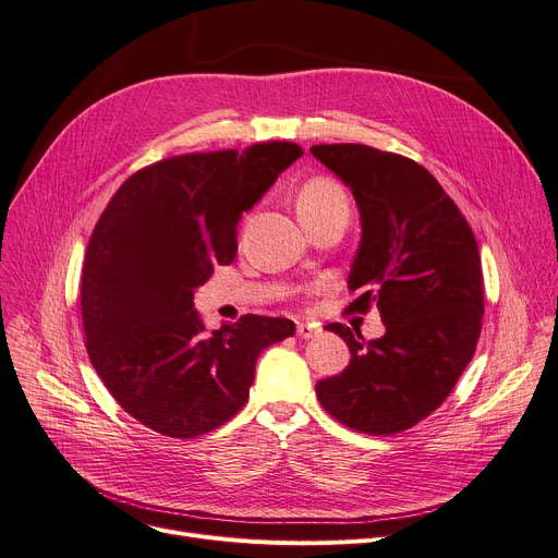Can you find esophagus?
I'll use <instances>...</instances> for the list:
<instances>
[{"mask_svg":"<svg viewBox=\"0 0 558 558\" xmlns=\"http://www.w3.org/2000/svg\"><path fill=\"white\" fill-rule=\"evenodd\" d=\"M320 330L314 326V324H307V320H299V326H296V335L301 337V339H312V337H316Z\"/></svg>","mask_w":558,"mask_h":558,"instance_id":"obj_1","label":"esophagus"}]
</instances>
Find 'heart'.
Masks as SVG:
<instances>
[{"instance_id": "obj_1", "label": "heart", "mask_w": 558, "mask_h": 558, "mask_svg": "<svg viewBox=\"0 0 558 558\" xmlns=\"http://www.w3.org/2000/svg\"><path fill=\"white\" fill-rule=\"evenodd\" d=\"M343 205L348 208V196L335 181L326 179V175H316V179L307 181L299 192V213H320L328 208H337Z\"/></svg>"}]
</instances>
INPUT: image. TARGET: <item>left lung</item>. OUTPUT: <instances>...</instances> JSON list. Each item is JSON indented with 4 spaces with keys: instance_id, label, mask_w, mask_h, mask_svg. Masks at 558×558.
Returning <instances> with one entry per match:
<instances>
[{
    "instance_id": "8db88e82",
    "label": "left lung",
    "mask_w": 558,
    "mask_h": 558,
    "mask_svg": "<svg viewBox=\"0 0 558 558\" xmlns=\"http://www.w3.org/2000/svg\"><path fill=\"white\" fill-rule=\"evenodd\" d=\"M312 156L353 192L362 242L348 310H379L385 337L330 324L350 348L343 373L316 383L318 402L350 429L398 434L454 389L482 332L477 240L457 203L418 162L366 144H314ZM357 331V330H355Z\"/></svg>"
}]
</instances>
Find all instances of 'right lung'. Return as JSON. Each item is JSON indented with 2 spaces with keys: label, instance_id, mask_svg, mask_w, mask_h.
<instances>
[{
  "label": "right lung",
  "instance_id": "right-lung-1",
  "mask_svg": "<svg viewBox=\"0 0 558 558\" xmlns=\"http://www.w3.org/2000/svg\"><path fill=\"white\" fill-rule=\"evenodd\" d=\"M303 156L294 142L185 154L135 171L101 213L85 251V348L126 414L194 438L246 404L255 362L294 320L246 314L205 332L194 289L238 255V223Z\"/></svg>",
  "mask_w": 558,
  "mask_h": 558
}]
</instances>
